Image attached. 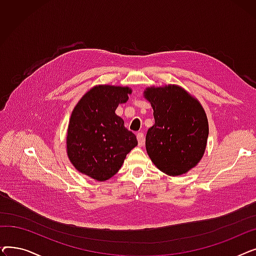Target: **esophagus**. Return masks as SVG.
<instances>
[{"mask_svg": "<svg viewBox=\"0 0 256 256\" xmlns=\"http://www.w3.org/2000/svg\"><path fill=\"white\" fill-rule=\"evenodd\" d=\"M137 139H138V144L142 146L144 144V134L143 132H138L137 134Z\"/></svg>", "mask_w": 256, "mask_h": 256, "instance_id": "1", "label": "esophagus"}]
</instances>
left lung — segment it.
<instances>
[{
    "instance_id": "obj_1",
    "label": "left lung",
    "mask_w": 256,
    "mask_h": 256,
    "mask_svg": "<svg viewBox=\"0 0 256 256\" xmlns=\"http://www.w3.org/2000/svg\"><path fill=\"white\" fill-rule=\"evenodd\" d=\"M144 98L154 109V124L146 134V152L170 176H182L204 156L208 121L201 104L178 85L148 87Z\"/></svg>"
}]
</instances>
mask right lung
<instances>
[{"mask_svg": "<svg viewBox=\"0 0 256 256\" xmlns=\"http://www.w3.org/2000/svg\"><path fill=\"white\" fill-rule=\"evenodd\" d=\"M130 93L128 87L94 86L74 106L66 146L67 156L78 172L98 182L109 180L138 145L135 134L115 114L118 104L126 102Z\"/></svg>", "mask_w": 256, "mask_h": 256, "instance_id": "1", "label": "right lung"}]
</instances>
